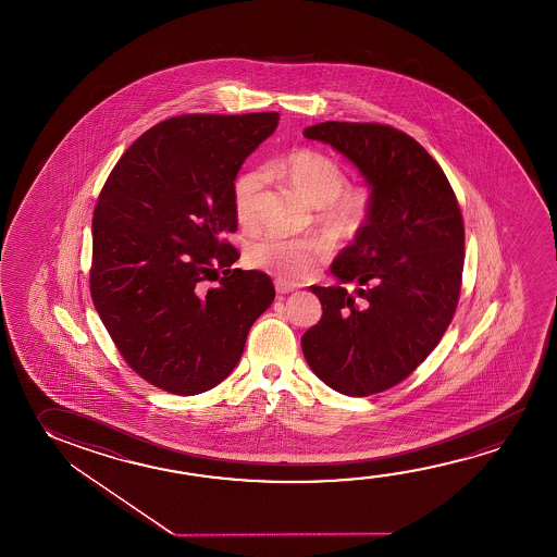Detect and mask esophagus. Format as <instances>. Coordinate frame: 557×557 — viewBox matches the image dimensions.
<instances>
[{"label": "esophagus", "mask_w": 557, "mask_h": 557, "mask_svg": "<svg viewBox=\"0 0 557 557\" xmlns=\"http://www.w3.org/2000/svg\"><path fill=\"white\" fill-rule=\"evenodd\" d=\"M297 287L295 285H292V283L282 282V280H277L275 282V292L280 293V295H285V293H292L295 292Z\"/></svg>", "instance_id": "obj_1"}]
</instances>
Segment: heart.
<instances>
[{
  "label": "heart",
  "mask_w": 557,
  "mask_h": 557,
  "mask_svg": "<svg viewBox=\"0 0 557 557\" xmlns=\"http://www.w3.org/2000/svg\"><path fill=\"white\" fill-rule=\"evenodd\" d=\"M295 190L317 208V223L334 240H351L373 220L376 196L371 186H347L344 166L314 149H297L275 164ZM265 181L264 171L248 169L233 183V208L243 225L256 220V198ZM326 255L320 238H285L265 235L248 247L247 262L282 282H299Z\"/></svg>",
  "instance_id": "b5f03b06"
}]
</instances>
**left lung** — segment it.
Wrapping results in <instances>:
<instances>
[{
	"label": "left lung",
	"mask_w": 557,
	"mask_h": 557,
	"mask_svg": "<svg viewBox=\"0 0 557 557\" xmlns=\"http://www.w3.org/2000/svg\"><path fill=\"white\" fill-rule=\"evenodd\" d=\"M302 136L356 164L376 196L373 220L330 265L322 319L301 337L312 373L336 393L369 396L410 376L448 329L460 295L465 223L435 159L400 129L322 122Z\"/></svg>",
	"instance_id": "1"
}]
</instances>
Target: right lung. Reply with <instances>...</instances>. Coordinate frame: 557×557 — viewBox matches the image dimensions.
I'll use <instances>...</instances> for the list:
<instances>
[{
    "label": "right lung",
    "mask_w": 557,
    "mask_h": 557,
    "mask_svg": "<svg viewBox=\"0 0 557 557\" xmlns=\"http://www.w3.org/2000/svg\"><path fill=\"white\" fill-rule=\"evenodd\" d=\"M277 112L184 114L157 124L120 157L92 213L91 297L134 371L194 396L227 379L248 330L274 301L258 270H231L233 183ZM224 277L210 290L202 287Z\"/></svg>",
    "instance_id": "1"
}]
</instances>
